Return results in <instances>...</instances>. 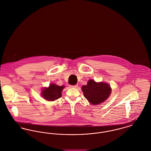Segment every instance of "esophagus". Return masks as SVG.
Instances as JSON below:
<instances>
[{
  "label": "esophagus",
  "mask_w": 151,
  "mask_h": 151,
  "mask_svg": "<svg viewBox=\"0 0 151 151\" xmlns=\"http://www.w3.org/2000/svg\"><path fill=\"white\" fill-rule=\"evenodd\" d=\"M78 87V84H76V85H74V86H70L71 88H77Z\"/></svg>",
  "instance_id": "esophagus-1"
}]
</instances>
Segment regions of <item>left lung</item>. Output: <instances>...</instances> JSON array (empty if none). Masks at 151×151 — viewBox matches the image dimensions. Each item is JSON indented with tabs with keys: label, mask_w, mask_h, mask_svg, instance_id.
I'll list each match as a JSON object with an SVG mask.
<instances>
[{
	"label": "left lung",
	"mask_w": 151,
	"mask_h": 151,
	"mask_svg": "<svg viewBox=\"0 0 151 151\" xmlns=\"http://www.w3.org/2000/svg\"><path fill=\"white\" fill-rule=\"evenodd\" d=\"M82 91L90 103L99 104L103 103L109 97L111 88L106 83H96L94 80H89L86 86H82Z\"/></svg>",
	"instance_id": "obj_1"
}]
</instances>
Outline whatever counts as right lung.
Listing matches in <instances>:
<instances>
[{"mask_svg": "<svg viewBox=\"0 0 151 151\" xmlns=\"http://www.w3.org/2000/svg\"><path fill=\"white\" fill-rule=\"evenodd\" d=\"M64 86H59L51 84L48 88H45L42 92V95L48 101H54L62 96V91Z\"/></svg>", "mask_w": 151, "mask_h": 151, "instance_id": "obj_1", "label": "right lung"}]
</instances>
